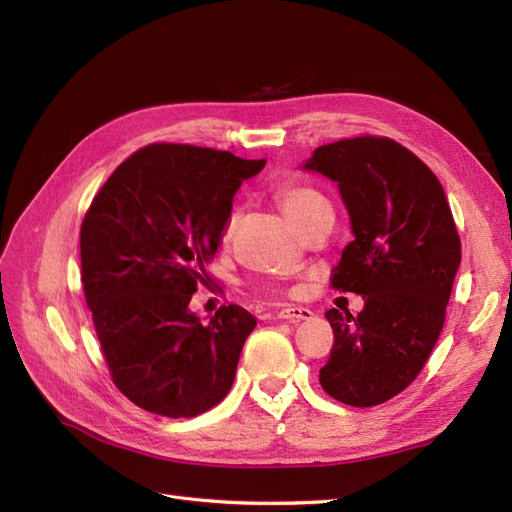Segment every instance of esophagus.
<instances>
[{
	"label": "esophagus",
	"instance_id": "34e87169",
	"mask_svg": "<svg viewBox=\"0 0 512 512\" xmlns=\"http://www.w3.org/2000/svg\"><path fill=\"white\" fill-rule=\"evenodd\" d=\"M279 319H288L292 323H298V321H309L313 317V311L304 309V306H285V309H281L277 313Z\"/></svg>",
	"mask_w": 512,
	"mask_h": 512
}]
</instances>
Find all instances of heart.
Returning a JSON list of instances; mask_svg holds the SVG:
<instances>
[{
	"label": "heart",
	"mask_w": 512,
	"mask_h": 512,
	"mask_svg": "<svg viewBox=\"0 0 512 512\" xmlns=\"http://www.w3.org/2000/svg\"><path fill=\"white\" fill-rule=\"evenodd\" d=\"M275 199L283 208V212L288 214L302 231L309 227L311 222H315L319 216L332 214L330 201H327L317 189H313L309 185H302V182H283V185H279L275 191ZM237 220H239V214H237V210H233L229 214L227 222H224V229H222L224 239H229L233 235V231L237 227Z\"/></svg>",
	"instance_id": "1"
}]
</instances>
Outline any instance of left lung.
<instances>
[{
	"instance_id": "left-lung-1",
	"label": "left lung",
	"mask_w": 512,
	"mask_h": 512,
	"mask_svg": "<svg viewBox=\"0 0 512 512\" xmlns=\"http://www.w3.org/2000/svg\"><path fill=\"white\" fill-rule=\"evenodd\" d=\"M300 168L338 185L355 239L332 285L365 300L357 317L325 313L334 346L319 382L346 405H380L414 382L443 330L460 267L452 210L426 163L391 138L338 140Z\"/></svg>"
}]
</instances>
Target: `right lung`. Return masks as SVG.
<instances>
[{
  "instance_id": "add662e5",
  "label": "right lung",
  "mask_w": 512,
  "mask_h": 512,
  "mask_svg": "<svg viewBox=\"0 0 512 512\" xmlns=\"http://www.w3.org/2000/svg\"><path fill=\"white\" fill-rule=\"evenodd\" d=\"M264 159L191 145L130 155L81 224V281L113 382L159 416L193 418L231 391L256 319L237 304L203 323L191 311L212 279L233 195Z\"/></svg>"
}]
</instances>
